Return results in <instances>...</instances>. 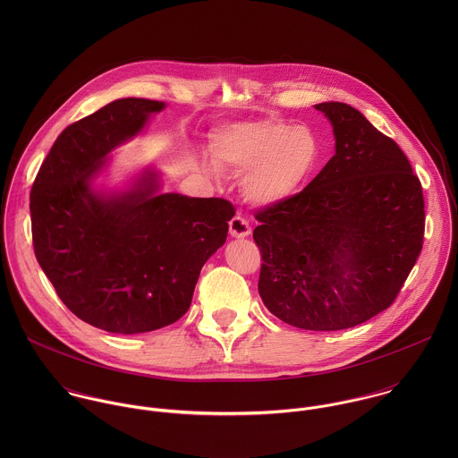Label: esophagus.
I'll list each match as a JSON object with an SVG mask.
<instances>
[{"mask_svg":"<svg viewBox=\"0 0 458 458\" xmlns=\"http://www.w3.org/2000/svg\"><path fill=\"white\" fill-rule=\"evenodd\" d=\"M250 233H252V229H250L249 222H247L243 216L236 215V216L229 222V234H231L233 238H247V236H250Z\"/></svg>","mask_w":458,"mask_h":458,"instance_id":"esophagus-1","label":"esophagus"}]
</instances>
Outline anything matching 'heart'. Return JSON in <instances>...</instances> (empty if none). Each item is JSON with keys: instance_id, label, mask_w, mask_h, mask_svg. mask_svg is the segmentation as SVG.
Here are the masks:
<instances>
[{"instance_id": "heart-1", "label": "heart", "mask_w": 458, "mask_h": 458, "mask_svg": "<svg viewBox=\"0 0 458 458\" xmlns=\"http://www.w3.org/2000/svg\"><path fill=\"white\" fill-rule=\"evenodd\" d=\"M209 153L213 160H204L209 171L220 165L243 173V197L258 206H275L309 183L321 160V142L310 127L266 116L215 129Z\"/></svg>"}]
</instances>
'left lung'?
Listing matches in <instances>:
<instances>
[{
  "mask_svg": "<svg viewBox=\"0 0 458 458\" xmlns=\"http://www.w3.org/2000/svg\"><path fill=\"white\" fill-rule=\"evenodd\" d=\"M335 155L298 196L256 218L259 294L291 327L335 331L386 310L421 252V183L358 109L323 102Z\"/></svg>",
  "mask_w": 458,
  "mask_h": 458,
  "instance_id": "8db88e82",
  "label": "left lung"
}]
</instances>
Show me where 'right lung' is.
I'll return each mask as SVG.
<instances>
[{
  "label": "right lung",
  "mask_w": 458,
  "mask_h": 458,
  "mask_svg": "<svg viewBox=\"0 0 458 458\" xmlns=\"http://www.w3.org/2000/svg\"><path fill=\"white\" fill-rule=\"evenodd\" d=\"M164 109L157 100L120 98L66 127L30 196L40 267L70 312L109 333L178 321L234 216L229 200L164 192L153 165L122 187L104 182L111 153Z\"/></svg>",
  "instance_id": "1"
}]
</instances>
